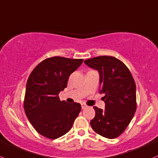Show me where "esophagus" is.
Returning <instances> with one entry per match:
<instances>
[{
    "label": "esophagus",
    "mask_w": 158,
    "mask_h": 158,
    "mask_svg": "<svg viewBox=\"0 0 158 158\" xmlns=\"http://www.w3.org/2000/svg\"><path fill=\"white\" fill-rule=\"evenodd\" d=\"M87 106L86 105V104H81V107H82V109H84V108H86V107H87Z\"/></svg>",
    "instance_id": "obj_1"
}]
</instances>
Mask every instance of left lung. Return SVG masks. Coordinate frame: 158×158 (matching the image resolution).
<instances>
[{
	"mask_svg": "<svg viewBox=\"0 0 158 158\" xmlns=\"http://www.w3.org/2000/svg\"><path fill=\"white\" fill-rule=\"evenodd\" d=\"M84 63L99 72V91L105 94V109L94 107L96 114L90 121L92 129L107 138L118 137L130 124L137 108L134 78L127 66L114 57L100 56Z\"/></svg>",
	"mask_w": 158,
	"mask_h": 158,
	"instance_id": "8db88e82",
	"label": "left lung"
}]
</instances>
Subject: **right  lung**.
<instances>
[{
    "label": "right lung",
    "mask_w": 158,
    "mask_h": 158,
    "mask_svg": "<svg viewBox=\"0 0 158 158\" xmlns=\"http://www.w3.org/2000/svg\"><path fill=\"white\" fill-rule=\"evenodd\" d=\"M83 60L50 57L40 62L30 74L26 85L24 111L34 129L42 136L57 139L72 127L81 110V104L60 101L58 94L67 87L70 75Z\"/></svg>",
    "instance_id": "add662e5"
}]
</instances>
